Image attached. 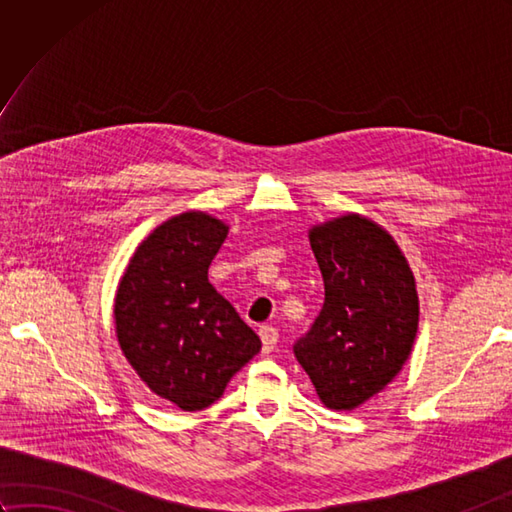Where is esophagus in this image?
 Returning a JSON list of instances; mask_svg holds the SVG:
<instances>
[{
  "label": "esophagus",
  "mask_w": 512,
  "mask_h": 512,
  "mask_svg": "<svg viewBox=\"0 0 512 512\" xmlns=\"http://www.w3.org/2000/svg\"><path fill=\"white\" fill-rule=\"evenodd\" d=\"M259 336H262V345H264V354H270L275 350L277 345V339H279V332L277 328H273V325H262L259 328Z\"/></svg>",
  "instance_id": "esophagus-1"
}]
</instances>
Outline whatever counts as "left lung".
<instances>
[{"label":"left lung","mask_w":512,"mask_h":512,"mask_svg":"<svg viewBox=\"0 0 512 512\" xmlns=\"http://www.w3.org/2000/svg\"><path fill=\"white\" fill-rule=\"evenodd\" d=\"M310 246L325 301L292 350L325 407L356 409L383 391L411 354L416 279L394 237L356 213L312 226Z\"/></svg>","instance_id":"1"}]
</instances>
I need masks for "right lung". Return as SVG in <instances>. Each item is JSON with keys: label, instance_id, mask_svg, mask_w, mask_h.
I'll return each instance as SVG.
<instances>
[{"label": "right lung", "instance_id": "right-lung-1", "mask_svg": "<svg viewBox=\"0 0 512 512\" xmlns=\"http://www.w3.org/2000/svg\"><path fill=\"white\" fill-rule=\"evenodd\" d=\"M228 226L202 211L162 222L118 284V345L140 380L182 411H200L224 394L262 350L259 336L209 284V266Z\"/></svg>", "mask_w": 512, "mask_h": 512}]
</instances>
